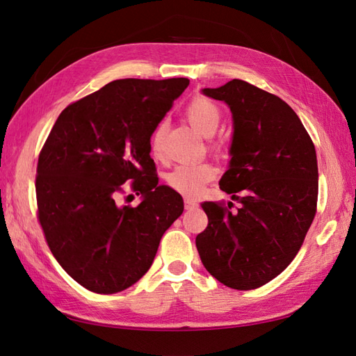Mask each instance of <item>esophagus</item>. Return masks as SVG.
Listing matches in <instances>:
<instances>
[{
    "mask_svg": "<svg viewBox=\"0 0 356 356\" xmlns=\"http://www.w3.org/2000/svg\"><path fill=\"white\" fill-rule=\"evenodd\" d=\"M195 207H197V202H195L194 199H190V197L185 199V208L186 209H191V208H195Z\"/></svg>",
    "mask_w": 356,
    "mask_h": 356,
    "instance_id": "1",
    "label": "esophagus"
}]
</instances>
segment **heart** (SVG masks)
Instances as JSON below:
<instances>
[{"label":"heart","mask_w":356,"mask_h":356,"mask_svg":"<svg viewBox=\"0 0 356 356\" xmlns=\"http://www.w3.org/2000/svg\"><path fill=\"white\" fill-rule=\"evenodd\" d=\"M186 118L195 131H199L205 138H209L216 133L220 124L222 113L217 105L207 99V97H194L186 107ZM166 134V125L161 122L151 134V153L156 159L163 157V142ZM209 148L213 151H220V145L213 142L209 143ZM217 174L216 166L209 162H197V163H182L177 165L166 176V182L174 191L184 195H197L202 193L211 180H214Z\"/></svg>","instance_id":"b5f03b06"}]
</instances>
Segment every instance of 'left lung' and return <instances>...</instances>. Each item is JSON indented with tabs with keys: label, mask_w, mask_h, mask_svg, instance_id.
<instances>
[{
	"label": "left lung",
	"mask_w": 356,
	"mask_h": 356,
	"mask_svg": "<svg viewBox=\"0 0 356 356\" xmlns=\"http://www.w3.org/2000/svg\"><path fill=\"white\" fill-rule=\"evenodd\" d=\"M203 93L232 113L231 162L218 184L240 208L203 202L208 226L195 246L218 282L257 289L289 266L311 228L318 199L315 147L297 113L275 95L241 79Z\"/></svg>",
	"instance_id": "obj_1"
}]
</instances>
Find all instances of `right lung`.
I'll use <instances>...</instances> for the list:
<instances>
[{"instance_id": "1", "label": "right lung", "mask_w": 356, "mask_h": 356, "mask_svg": "<svg viewBox=\"0 0 356 356\" xmlns=\"http://www.w3.org/2000/svg\"><path fill=\"white\" fill-rule=\"evenodd\" d=\"M188 84L113 81L64 108L44 143L38 220L53 257L88 291L116 293L140 280L163 232L184 213L182 195L159 185L149 142ZM127 181L143 195L138 207L118 203Z\"/></svg>"}]
</instances>
